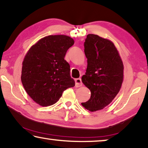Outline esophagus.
<instances>
[{"label": "esophagus", "instance_id": "34e87169", "mask_svg": "<svg viewBox=\"0 0 148 148\" xmlns=\"http://www.w3.org/2000/svg\"><path fill=\"white\" fill-rule=\"evenodd\" d=\"M75 81V87H81V86L83 85V83H82L81 79H80V78L76 79Z\"/></svg>", "mask_w": 148, "mask_h": 148}]
</instances>
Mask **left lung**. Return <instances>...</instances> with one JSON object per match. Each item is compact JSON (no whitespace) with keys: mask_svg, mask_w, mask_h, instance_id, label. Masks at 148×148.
I'll return each mask as SVG.
<instances>
[{"mask_svg":"<svg viewBox=\"0 0 148 148\" xmlns=\"http://www.w3.org/2000/svg\"><path fill=\"white\" fill-rule=\"evenodd\" d=\"M84 47L87 68L81 79L91 95L88 101L81 104L95 112L108 106L120 91L124 65L114 44L109 40L88 34Z\"/></svg>","mask_w":148,"mask_h":148,"instance_id":"obj_1","label":"left lung"}]
</instances>
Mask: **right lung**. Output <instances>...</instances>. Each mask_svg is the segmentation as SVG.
<instances>
[{"label":"right lung","mask_w":148,"mask_h":148,"mask_svg":"<svg viewBox=\"0 0 148 148\" xmlns=\"http://www.w3.org/2000/svg\"><path fill=\"white\" fill-rule=\"evenodd\" d=\"M74 40L65 35L44 37L32 45L22 63L21 81L28 95L42 106L55 104L75 86L70 65L64 60Z\"/></svg>","instance_id":"add662e5"}]
</instances>
